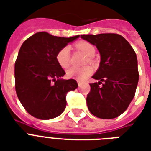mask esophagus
Here are the masks:
<instances>
[{"label":"esophagus","mask_w":151,"mask_h":151,"mask_svg":"<svg viewBox=\"0 0 151 151\" xmlns=\"http://www.w3.org/2000/svg\"><path fill=\"white\" fill-rule=\"evenodd\" d=\"M78 86H79V87H81V86L83 85V82L82 81H78Z\"/></svg>","instance_id":"obj_1"}]
</instances>
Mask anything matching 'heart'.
Wrapping results in <instances>:
<instances>
[{
    "instance_id": "b5f03b06",
    "label": "heart",
    "mask_w": 151,
    "mask_h": 151,
    "mask_svg": "<svg viewBox=\"0 0 151 151\" xmlns=\"http://www.w3.org/2000/svg\"><path fill=\"white\" fill-rule=\"evenodd\" d=\"M78 48L82 51L88 56H93L96 53V49L92 44L88 42H81L78 45ZM56 60L62 68H67L70 63V46H65L56 54ZM92 68L90 66L83 67H70L66 71V75L70 78L78 81L85 80L88 76L92 73Z\"/></svg>"
}]
</instances>
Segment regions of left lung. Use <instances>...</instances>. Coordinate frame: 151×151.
Listing matches in <instances>:
<instances>
[{
  "label": "left lung",
  "instance_id": "1",
  "mask_svg": "<svg viewBox=\"0 0 151 151\" xmlns=\"http://www.w3.org/2000/svg\"><path fill=\"white\" fill-rule=\"evenodd\" d=\"M81 37L96 47L101 59L92 77L99 81L90 84L88 108L99 118H115L126 110L136 93L139 81L136 52L119 34H88Z\"/></svg>",
  "mask_w": 151,
  "mask_h": 151
}]
</instances>
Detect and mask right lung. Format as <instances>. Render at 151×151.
<instances>
[{
	"label": "right lung",
	"mask_w": 151,
	"mask_h": 151,
	"mask_svg": "<svg viewBox=\"0 0 151 151\" xmlns=\"http://www.w3.org/2000/svg\"><path fill=\"white\" fill-rule=\"evenodd\" d=\"M79 37L38 32L21 46L15 63V91L20 103L34 117L49 120L59 116L66 108L67 93L78 87L75 80L62 78L66 73L57 63L56 54Z\"/></svg>",
	"instance_id": "add662e5"
}]
</instances>
